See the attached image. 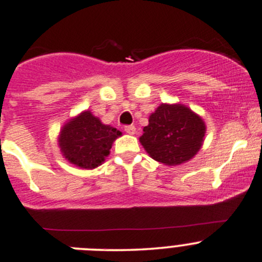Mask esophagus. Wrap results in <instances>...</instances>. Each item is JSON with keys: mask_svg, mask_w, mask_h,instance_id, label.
I'll return each instance as SVG.
<instances>
[{"mask_svg": "<svg viewBox=\"0 0 262 262\" xmlns=\"http://www.w3.org/2000/svg\"><path fill=\"white\" fill-rule=\"evenodd\" d=\"M124 130L128 134H136V126L134 125H125L124 126Z\"/></svg>", "mask_w": 262, "mask_h": 262, "instance_id": "obj_1", "label": "esophagus"}]
</instances>
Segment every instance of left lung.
Wrapping results in <instances>:
<instances>
[{
  "instance_id": "left-lung-1",
  "label": "left lung",
  "mask_w": 262,
  "mask_h": 262,
  "mask_svg": "<svg viewBox=\"0 0 262 262\" xmlns=\"http://www.w3.org/2000/svg\"><path fill=\"white\" fill-rule=\"evenodd\" d=\"M143 132L139 140L154 161L177 166L200 150L206 126L187 106L162 104L150 115Z\"/></svg>"
}]
</instances>
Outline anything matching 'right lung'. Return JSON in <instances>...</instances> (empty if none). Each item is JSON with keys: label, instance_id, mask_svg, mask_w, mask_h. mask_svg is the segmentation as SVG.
I'll return each mask as SVG.
<instances>
[{"label": "right lung", "instance_id": "right-lung-1", "mask_svg": "<svg viewBox=\"0 0 262 262\" xmlns=\"http://www.w3.org/2000/svg\"><path fill=\"white\" fill-rule=\"evenodd\" d=\"M120 132L104 125L90 112H84L62 128L59 144L69 162L92 169L100 166Z\"/></svg>", "mask_w": 262, "mask_h": 262}]
</instances>
